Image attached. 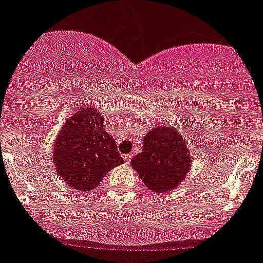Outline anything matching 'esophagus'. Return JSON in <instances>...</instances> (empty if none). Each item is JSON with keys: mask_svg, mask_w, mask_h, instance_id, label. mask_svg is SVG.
Returning <instances> with one entry per match:
<instances>
[{"mask_svg": "<svg viewBox=\"0 0 263 263\" xmlns=\"http://www.w3.org/2000/svg\"><path fill=\"white\" fill-rule=\"evenodd\" d=\"M131 155H124V157H123V159H124V163L125 164H129V161H131Z\"/></svg>", "mask_w": 263, "mask_h": 263, "instance_id": "obj_1", "label": "esophagus"}]
</instances>
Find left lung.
Returning a JSON list of instances; mask_svg holds the SVG:
<instances>
[{"label": "left lung", "instance_id": "8db88e82", "mask_svg": "<svg viewBox=\"0 0 263 263\" xmlns=\"http://www.w3.org/2000/svg\"><path fill=\"white\" fill-rule=\"evenodd\" d=\"M131 165L149 191L161 195L177 188L188 176L191 151L173 125L159 124L145 134L143 151L132 157Z\"/></svg>", "mask_w": 263, "mask_h": 263}]
</instances>
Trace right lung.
<instances>
[{"label": "right lung", "instance_id": "obj_1", "mask_svg": "<svg viewBox=\"0 0 263 263\" xmlns=\"http://www.w3.org/2000/svg\"><path fill=\"white\" fill-rule=\"evenodd\" d=\"M103 123L99 109L84 104L70 114L54 140L57 173L75 191H92L109 171L123 164L115 140Z\"/></svg>", "mask_w": 263, "mask_h": 263}]
</instances>
